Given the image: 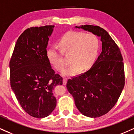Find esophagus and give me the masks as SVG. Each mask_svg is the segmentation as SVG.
I'll return each mask as SVG.
<instances>
[{"instance_id": "34e87169", "label": "esophagus", "mask_w": 134, "mask_h": 134, "mask_svg": "<svg viewBox=\"0 0 134 134\" xmlns=\"http://www.w3.org/2000/svg\"><path fill=\"white\" fill-rule=\"evenodd\" d=\"M67 79H66V78L63 79V84L66 85V83H67Z\"/></svg>"}]
</instances>
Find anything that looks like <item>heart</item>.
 <instances>
[{
  "mask_svg": "<svg viewBox=\"0 0 134 134\" xmlns=\"http://www.w3.org/2000/svg\"><path fill=\"white\" fill-rule=\"evenodd\" d=\"M59 51L52 47L47 51L49 62L56 70L62 71L66 62L62 57V53L69 54L71 63L68 68L62 72L64 76H74L91 68L98 54L99 41L96 35L92 33L70 31L65 34L59 42Z\"/></svg>",
  "mask_w": 134,
  "mask_h": 134,
  "instance_id": "obj_1",
  "label": "heart"
}]
</instances>
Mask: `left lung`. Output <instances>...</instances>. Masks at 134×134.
Instances as JSON below:
<instances>
[{"instance_id": "8db88e82", "label": "left lung", "mask_w": 134, "mask_h": 134, "mask_svg": "<svg viewBox=\"0 0 134 134\" xmlns=\"http://www.w3.org/2000/svg\"><path fill=\"white\" fill-rule=\"evenodd\" d=\"M75 28L100 37L102 52L88 71L68 80L67 88L80 113L91 118L99 117L112 109L123 90V58L119 47L104 29L91 25Z\"/></svg>"}]
</instances>
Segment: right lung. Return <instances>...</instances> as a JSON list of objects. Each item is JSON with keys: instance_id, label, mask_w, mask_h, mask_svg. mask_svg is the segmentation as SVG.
<instances>
[{"instance_id": "right-lung-1", "label": "right lung", "mask_w": 134, "mask_h": 134, "mask_svg": "<svg viewBox=\"0 0 134 134\" xmlns=\"http://www.w3.org/2000/svg\"><path fill=\"white\" fill-rule=\"evenodd\" d=\"M54 25L30 27L20 35L10 61L11 88L20 106L35 118H44L56 107L55 87L62 78L55 74L47 57Z\"/></svg>"}]
</instances>
